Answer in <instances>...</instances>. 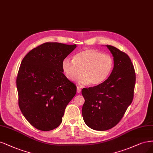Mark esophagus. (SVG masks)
<instances>
[{"mask_svg":"<svg viewBox=\"0 0 153 153\" xmlns=\"http://www.w3.org/2000/svg\"><path fill=\"white\" fill-rule=\"evenodd\" d=\"M76 88H77V92H78V93H80V92H81V88H80V87H79L78 86H77Z\"/></svg>","mask_w":153,"mask_h":153,"instance_id":"1","label":"esophagus"}]
</instances>
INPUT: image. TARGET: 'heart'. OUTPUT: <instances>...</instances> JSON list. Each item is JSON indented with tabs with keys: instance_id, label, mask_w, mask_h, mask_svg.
<instances>
[{
	"instance_id": "1",
	"label": "heart",
	"mask_w": 153,
	"mask_h": 153,
	"mask_svg": "<svg viewBox=\"0 0 153 153\" xmlns=\"http://www.w3.org/2000/svg\"><path fill=\"white\" fill-rule=\"evenodd\" d=\"M114 61L109 54L94 50L86 49L76 54L73 59L65 58L62 62V69L69 80H75L79 77L80 85L90 83L97 86L106 80L111 73Z\"/></svg>"
}]
</instances>
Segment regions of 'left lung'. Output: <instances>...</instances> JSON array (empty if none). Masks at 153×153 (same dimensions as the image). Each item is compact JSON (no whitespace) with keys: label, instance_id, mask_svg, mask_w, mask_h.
<instances>
[{"label":"left lung","instance_id":"1","mask_svg":"<svg viewBox=\"0 0 153 153\" xmlns=\"http://www.w3.org/2000/svg\"><path fill=\"white\" fill-rule=\"evenodd\" d=\"M111 52L114 68L106 80L99 85L83 88L85 99L82 116L92 129H111L122 120L132 102L135 85V73L129 56L117 47L106 45Z\"/></svg>","mask_w":153,"mask_h":153}]
</instances>
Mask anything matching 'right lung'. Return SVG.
<instances>
[{"mask_svg":"<svg viewBox=\"0 0 153 153\" xmlns=\"http://www.w3.org/2000/svg\"><path fill=\"white\" fill-rule=\"evenodd\" d=\"M76 47L44 43L31 50L21 63L16 79L18 104L36 129L49 131L58 127L75 96L76 87L63 74L62 62Z\"/></svg>","mask_w":153,"mask_h":153,"instance_id":"obj_1","label":"right lung"}]
</instances>
